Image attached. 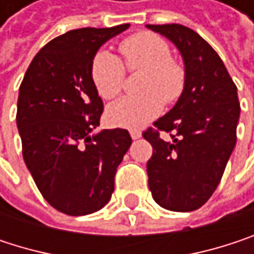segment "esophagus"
<instances>
[{
	"mask_svg": "<svg viewBox=\"0 0 254 254\" xmlns=\"http://www.w3.org/2000/svg\"><path fill=\"white\" fill-rule=\"evenodd\" d=\"M130 136H132V139H138L141 136V132L139 130H130Z\"/></svg>",
	"mask_w": 254,
	"mask_h": 254,
	"instance_id": "obj_1",
	"label": "esophagus"
}]
</instances>
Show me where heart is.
<instances>
[{
    "label": "heart",
    "instance_id": "obj_1",
    "mask_svg": "<svg viewBox=\"0 0 254 254\" xmlns=\"http://www.w3.org/2000/svg\"><path fill=\"white\" fill-rule=\"evenodd\" d=\"M124 63L107 51H100L91 66V77L98 94L115 98L121 94L129 72L144 70L138 97H125L107 109V121L115 127L136 130L162 112L164 100L171 104L179 100L185 88V69L172 59L169 44L156 33L138 32L119 44ZM126 66H124L123 64Z\"/></svg>",
    "mask_w": 254,
    "mask_h": 254
}]
</instances>
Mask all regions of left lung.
<instances>
[{
  "label": "left lung",
  "mask_w": 254,
  "mask_h": 254,
  "mask_svg": "<svg viewBox=\"0 0 254 254\" xmlns=\"http://www.w3.org/2000/svg\"><path fill=\"white\" fill-rule=\"evenodd\" d=\"M171 39L185 64V88L174 109L142 132L151 144L147 162L154 201L174 212L201 207L221 182L237 142V86L218 53L192 29L147 25ZM160 131L171 135L163 140Z\"/></svg>",
  "instance_id": "left-lung-1"
}]
</instances>
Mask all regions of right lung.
Wrapping results in <instances>:
<instances>
[{"label":"right lung","instance_id":"right-lung-1","mask_svg":"<svg viewBox=\"0 0 254 254\" xmlns=\"http://www.w3.org/2000/svg\"><path fill=\"white\" fill-rule=\"evenodd\" d=\"M127 27H82L54 38L20 83L16 121L26 166L42 197L70 216L109 203L116 169L132 144L127 129L92 133L104 109L91 77L92 60Z\"/></svg>","mask_w":254,"mask_h":254}]
</instances>
